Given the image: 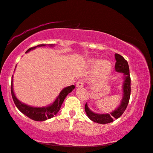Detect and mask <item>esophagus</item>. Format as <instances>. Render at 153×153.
I'll use <instances>...</instances> for the list:
<instances>
[{"mask_svg":"<svg viewBox=\"0 0 153 153\" xmlns=\"http://www.w3.org/2000/svg\"><path fill=\"white\" fill-rule=\"evenodd\" d=\"M84 86V79H79L77 81V84H76V86L77 87H83Z\"/></svg>","mask_w":153,"mask_h":153,"instance_id":"34e87169","label":"esophagus"}]
</instances>
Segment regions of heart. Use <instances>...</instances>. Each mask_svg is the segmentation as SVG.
<instances>
[{"instance_id":"b5f03b06","label":"heart","mask_w":153,"mask_h":153,"mask_svg":"<svg viewBox=\"0 0 153 153\" xmlns=\"http://www.w3.org/2000/svg\"><path fill=\"white\" fill-rule=\"evenodd\" d=\"M93 66L96 67L94 72V79L97 81L101 82L105 79L108 77L111 71V65L106 60L98 62L95 60L92 61Z\"/></svg>"}]
</instances>
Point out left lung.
Listing matches in <instances>:
<instances>
[{"mask_svg":"<svg viewBox=\"0 0 153 153\" xmlns=\"http://www.w3.org/2000/svg\"><path fill=\"white\" fill-rule=\"evenodd\" d=\"M115 59L116 60L115 65L116 71L123 73L125 79L123 83V97L120 106L111 113L103 114L93 112L89 110L87 103L85 104V108H84L86 114L90 119L99 124H107L120 117L124 113L129 101L131 95V77L129 65L127 60L120 54H115Z\"/></svg>","mask_w":153,"mask_h":153,"instance_id":"1","label":"left lung"}]
</instances>
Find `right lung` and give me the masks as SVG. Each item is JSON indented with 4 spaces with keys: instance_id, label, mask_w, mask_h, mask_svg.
<instances>
[{
    "instance_id": "right-lung-1",
    "label": "right lung",
    "mask_w": 153,
    "mask_h": 153,
    "mask_svg": "<svg viewBox=\"0 0 153 153\" xmlns=\"http://www.w3.org/2000/svg\"><path fill=\"white\" fill-rule=\"evenodd\" d=\"M44 44H40L37 46H35V47L30 48L26 51V52H28L31 50H33L37 47H41V46H45ZM50 45H53L51 44ZM75 86L71 85L68 87L65 88L62 91L60 92L59 95L58 96L56 99L54 101L52 105L48 107H43V108H34L31 107V106H28L26 104L21 103L18 99L16 98L15 96V94L13 93V76L11 78V96L13 98V100L14 101V103L16 105V107L20 110L22 113L24 114V115L28 116L30 119L36 121H44L49 118H52L54 115L56 114L58 111L60 110L61 105L63 103V101L65 100V97L69 93L74 89Z\"/></svg>"
}]
</instances>
